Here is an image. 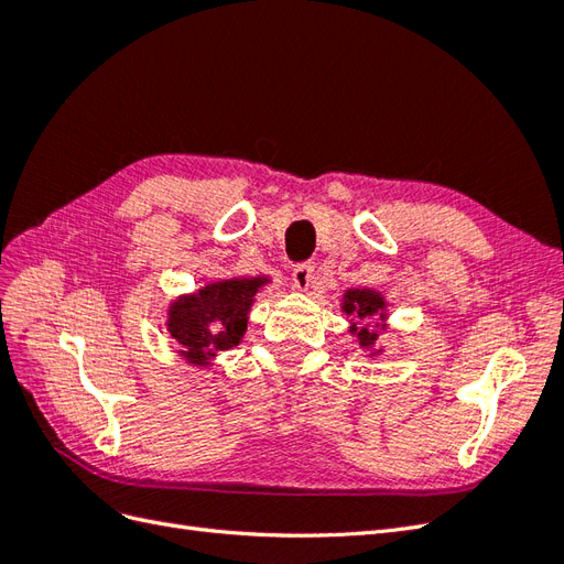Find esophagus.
<instances>
[{"label":"esophagus","mask_w":564,"mask_h":564,"mask_svg":"<svg viewBox=\"0 0 564 564\" xmlns=\"http://www.w3.org/2000/svg\"><path fill=\"white\" fill-rule=\"evenodd\" d=\"M292 280H294V286L299 289V292H308L313 280H315V268L311 263H299L292 272Z\"/></svg>","instance_id":"34e87169"}]
</instances>
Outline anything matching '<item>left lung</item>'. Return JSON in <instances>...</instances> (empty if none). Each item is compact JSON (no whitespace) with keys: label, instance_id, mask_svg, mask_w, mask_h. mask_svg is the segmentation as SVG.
Masks as SVG:
<instances>
[{"label":"left lung","instance_id":"left-lung-1","mask_svg":"<svg viewBox=\"0 0 564 564\" xmlns=\"http://www.w3.org/2000/svg\"><path fill=\"white\" fill-rule=\"evenodd\" d=\"M383 305L386 303H383V299L377 292H369V289H350V292L346 294V301H344V311L348 315H355L357 319H371V317H377V315L381 319H386V315L381 313ZM350 332H355L357 338H360V346L362 348H371L373 344H377V338H379L377 329H369V324H367V327L357 329L355 322H352Z\"/></svg>","mask_w":564,"mask_h":564}]
</instances>
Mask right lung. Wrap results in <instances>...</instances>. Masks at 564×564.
I'll return each mask as SVG.
<instances>
[{"label":"right lung","mask_w":564,"mask_h":564,"mask_svg":"<svg viewBox=\"0 0 564 564\" xmlns=\"http://www.w3.org/2000/svg\"><path fill=\"white\" fill-rule=\"evenodd\" d=\"M263 278L226 280L183 296L169 308L166 327L181 344L187 362L207 367L212 357L240 344L247 332V313Z\"/></svg>","instance_id":"1"}]
</instances>
